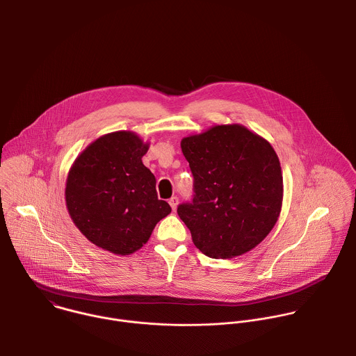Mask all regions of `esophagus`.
<instances>
[{"label":"esophagus","mask_w":356,"mask_h":356,"mask_svg":"<svg viewBox=\"0 0 356 356\" xmlns=\"http://www.w3.org/2000/svg\"><path fill=\"white\" fill-rule=\"evenodd\" d=\"M179 203V200H178V197L177 196H172L170 200H168V204L171 205V208H172V211H175L177 209V205Z\"/></svg>","instance_id":"obj_1"}]
</instances>
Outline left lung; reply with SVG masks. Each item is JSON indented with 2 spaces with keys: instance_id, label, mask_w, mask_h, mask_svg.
I'll return each mask as SVG.
<instances>
[{
  "instance_id": "obj_1",
  "label": "left lung",
  "mask_w": 356,
  "mask_h": 356,
  "mask_svg": "<svg viewBox=\"0 0 356 356\" xmlns=\"http://www.w3.org/2000/svg\"><path fill=\"white\" fill-rule=\"evenodd\" d=\"M181 148L195 178V196L177 212L193 244L213 259L254 250L282 207V171L274 148L237 123L185 137Z\"/></svg>"
}]
</instances>
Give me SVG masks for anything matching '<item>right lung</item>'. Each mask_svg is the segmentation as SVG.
<instances>
[{
	"label": "right lung",
	"mask_w": 356,
	"mask_h": 356,
	"mask_svg": "<svg viewBox=\"0 0 356 356\" xmlns=\"http://www.w3.org/2000/svg\"><path fill=\"white\" fill-rule=\"evenodd\" d=\"M149 144L133 131L105 134L81 153L65 182L74 225L95 245L130 254L148 243L171 207L157 199L156 179L143 163Z\"/></svg>",
	"instance_id": "1"
}]
</instances>
